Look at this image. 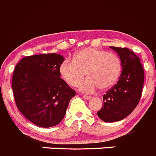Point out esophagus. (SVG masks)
Segmentation results:
<instances>
[{
	"label": "esophagus",
	"instance_id": "obj_1",
	"mask_svg": "<svg viewBox=\"0 0 156 156\" xmlns=\"http://www.w3.org/2000/svg\"><path fill=\"white\" fill-rule=\"evenodd\" d=\"M82 97H83V98H84L85 100H90V99H91V97L88 96V95H82Z\"/></svg>",
	"mask_w": 156,
	"mask_h": 156
}]
</instances>
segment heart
<instances>
[{"label":"heart","instance_id":"1","mask_svg":"<svg viewBox=\"0 0 156 156\" xmlns=\"http://www.w3.org/2000/svg\"><path fill=\"white\" fill-rule=\"evenodd\" d=\"M121 71V62L116 54L95 48H86L75 53L73 59L66 58L59 66V73L68 84L85 92L109 88L116 81Z\"/></svg>","mask_w":156,"mask_h":156}]
</instances>
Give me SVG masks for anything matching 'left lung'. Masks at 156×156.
Returning a JSON list of instances; mask_svg holds the SVG:
<instances>
[{
	"label": "left lung",
	"instance_id": "8db88e82",
	"mask_svg": "<svg viewBox=\"0 0 156 156\" xmlns=\"http://www.w3.org/2000/svg\"><path fill=\"white\" fill-rule=\"evenodd\" d=\"M118 53L123 68L116 84L103 96V107L98 116L104 122L120 121L130 114L140 102L144 84L140 59L127 48L110 46Z\"/></svg>",
	"mask_w": 156,
	"mask_h": 156
}]
</instances>
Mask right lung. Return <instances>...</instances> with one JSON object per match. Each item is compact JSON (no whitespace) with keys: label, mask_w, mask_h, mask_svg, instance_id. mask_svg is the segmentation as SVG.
Masks as SVG:
<instances>
[{"label":"right lung","mask_w":156,"mask_h":156,"mask_svg":"<svg viewBox=\"0 0 156 156\" xmlns=\"http://www.w3.org/2000/svg\"><path fill=\"white\" fill-rule=\"evenodd\" d=\"M64 57L55 53L26 56L15 67L12 88L18 110L35 125L47 128L64 118L76 92L60 78Z\"/></svg>","instance_id":"1"}]
</instances>
